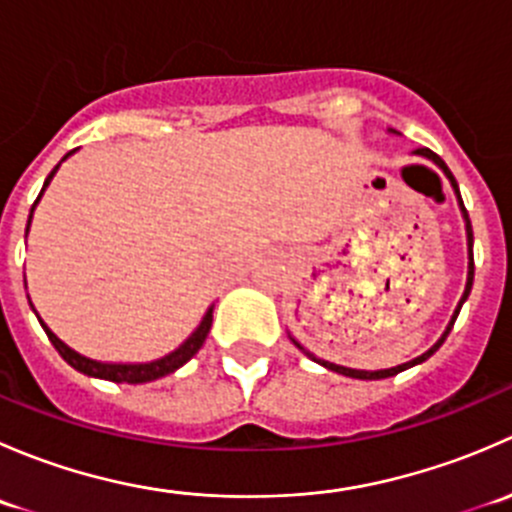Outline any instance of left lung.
Here are the masks:
<instances>
[{
    "mask_svg": "<svg viewBox=\"0 0 512 512\" xmlns=\"http://www.w3.org/2000/svg\"><path fill=\"white\" fill-rule=\"evenodd\" d=\"M418 156L421 158H428V160H433V163L438 165V168L443 170V173H446V178L451 180V185H453V190H456V195H458V205H461V213H463V220H466V235H468V280H466V289H463V297H461V302H458V307H456V312H453V317H451V322H448V327H446V332L441 334V339H438L436 344H433L431 349H428V352H423L421 356H416V359H411V361H406V364H399V366H391V369H379V371H364V369H349V366H339V364H332V361H324V359H317V356L314 354H309V352H304V347L299 342H294V347H299L302 349L304 354L309 356V359H314V361H319V364L324 366V369H329V371H337V374H344V376H352V379H389V376H396L399 374V371H406V369H411V366H416V364H421V361H426L428 356L431 354H436L438 352V347H441L443 342H446V337L448 334H451V329H453V324H456V317H458V312H461V307H463V302H466L468 299V294H471V287H473V270H476V267H473V227H471V220H468V210H466V205H463V200H461V193H458V183H456V178H453V173L451 170H448V165L443 163L441 158L436 156V153L433 151H428V148H418Z\"/></svg>",
    "mask_w": 512,
    "mask_h": 512,
    "instance_id": "left-lung-1",
    "label": "left lung"
}]
</instances>
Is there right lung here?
Wrapping results in <instances>:
<instances>
[{
	"label": "right lung",
	"mask_w": 512,
	"mask_h": 512,
	"mask_svg": "<svg viewBox=\"0 0 512 512\" xmlns=\"http://www.w3.org/2000/svg\"><path fill=\"white\" fill-rule=\"evenodd\" d=\"M71 153H74V151H71ZM71 153H66L64 160L69 158ZM59 165H56V168L51 170L49 175H46L44 188H41L39 198H36L34 205H32V213H29V223H32V215H34L36 203H39V200H41V195H44L46 185L51 183V178H54V173H56V170H59ZM29 223H27V232H29ZM29 304H32V302H29ZM34 312H36V309H34ZM39 322H41V319H39ZM210 324H213V307H210L208 312H205L203 322L198 324V329H195V332L190 334V337L185 339V342L180 344V347L175 349V352L165 354L163 359L148 361V364H103V361L86 359V356H81L79 352H74V349H71V347H66V344L61 342V339L56 337V334L51 332V329L46 327L44 322H41V327H44L46 337L51 339V344H54V347H56V352L64 356V361H69V364L74 366L76 371H81V374L96 376V379L116 381V384H146V381H156V379H160V376L173 374L175 369H180V366H183V364H188V361L193 359L195 354H198V349L203 347L205 337H208V332H210Z\"/></svg>",
	"instance_id": "right-lung-1"
}]
</instances>
